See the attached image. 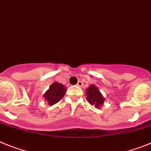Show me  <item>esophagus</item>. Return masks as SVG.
I'll use <instances>...</instances> for the list:
<instances>
[{
	"label": "esophagus",
	"mask_w": 151,
	"mask_h": 151,
	"mask_svg": "<svg viewBox=\"0 0 151 151\" xmlns=\"http://www.w3.org/2000/svg\"><path fill=\"white\" fill-rule=\"evenodd\" d=\"M77 85H78V87H82V86H83V83H82L81 81H78V83H77Z\"/></svg>",
	"instance_id": "1"
}]
</instances>
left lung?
<instances>
[{
    "label": "left lung",
    "instance_id": "1",
    "mask_svg": "<svg viewBox=\"0 0 151 151\" xmlns=\"http://www.w3.org/2000/svg\"><path fill=\"white\" fill-rule=\"evenodd\" d=\"M87 101L91 105H94L95 107L99 108L101 105H103L104 98L96 86L91 85L87 89Z\"/></svg>",
    "mask_w": 151,
    "mask_h": 151
}]
</instances>
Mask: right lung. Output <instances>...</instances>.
I'll list each match as a JSON object with an SVG mask.
<instances>
[{
  "instance_id": "1",
  "label": "right lung",
  "mask_w": 151,
  "mask_h": 151,
  "mask_svg": "<svg viewBox=\"0 0 151 151\" xmlns=\"http://www.w3.org/2000/svg\"><path fill=\"white\" fill-rule=\"evenodd\" d=\"M66 93V88L63 84L58 82L53 83L49 87V90L44 93V97L47 101L48 104L54 105L63 98Z\"/></svg>"
}]
</instances>
